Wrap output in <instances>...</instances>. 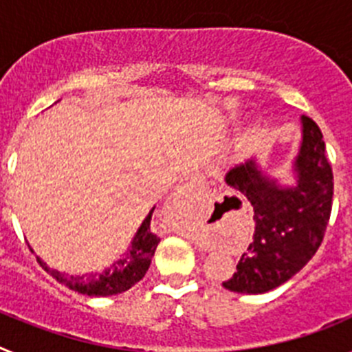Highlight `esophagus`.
Returning <instances> with one entry per match:
<instances>
[{
  "label": "esophagus",
  "instance_id": "esophagus-1",
  "mask_svg": "<svg viewBox=\"0 0 352 352\" xmlns=\"http://www.w3.org/2000/svg\"><path fill=\"white\" fill-rule=\"evenodd\" d=\"M199 183H203V176H201V174H190V178H186V183H185V186H188V185H199Z\"/></svg>",
  "mask_w": 352,
  "mask_h": 352
}]
</instances>
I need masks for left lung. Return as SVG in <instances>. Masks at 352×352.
<instances>
[{"label":"left lung","instance_id":"1","mask_svg":"<svg viewBox=\"0 0 352 352\" xmlns=\"http://www.w3.org/2000/svg\"><path fill=\"white\" fill-rule=\"evenodd\" d=\"M294 186L264 176L254 158L226 174L227 185L254 206L256 231L223 287L263 294L287 282L321 247L333 203V170L326 158L321 129L301 116V146L294 164Z\"/></svg>","mask_w":352,"mask_h":352}]
</instances>
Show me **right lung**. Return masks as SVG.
<instances>
[{"label":"right lung","mask_w":352,"mask_h":352,"mask_svg":"<svg viewBox=\"0 0 352 352\" xmlns=\"http://www.w3.org/2000/svg\"><path fill=\"white\" fill-rule=\"evenodd\" d=\"M153 210L155 208H151L144 222L139 227V231L135 232L132 245H130L125 256H123V259L116 261L113 266L105 268L104 272L86 273V275H68L65 272L49 268L40 257H36V261L60 284L67 285L72 291L86 294V296H113V294L129 291L132 285L138 284L142 276L146 275L149 264H151V257H153L155 250H157V245L160 243V238L153 234L151 229H149Z\"/></svg>","instance_id":"obj_1"}]
</instances>
